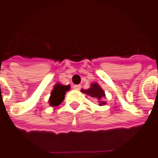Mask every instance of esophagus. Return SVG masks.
I'll return each instance as SVG.
<instances>
[{
  "instance_id": "34e87169",
  "label": "esophagus",
  "mask_w": 158,
  "mask_h": 158,
  "mask_svg": "<svg viewBox=\"0 0 158 158\" xmlns=\"http://www.w3.org/2000/svg\"><path fill=\"white\" fill-rule=\"evenodd\" d=\"M73 88H74V89L80 90L81 89V85H74L73 86Z\"/></svg>"
}]
</instances>
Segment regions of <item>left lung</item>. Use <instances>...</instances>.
<instances>
[{"label": "left lung", "instance_id": "8db88e82", "mask_svg": "<svg viewBox=\"0 0 158 158\" xmlns=\"http://www.w3.org/2000/svg\"><path fill=\"white\" fill-rule=\"evenodd\" d=\"M81 92H82V93H85L86 94L89 95L91 97L96 99L98 101V102L100 103V106L105 105L106 102L102 101L104 98L106 97V96H105V92H104V90L102 89V88L100 87V85H99L98 83H92V84H91V87H90L89 89H81Z\"/></svg>", "mask_w": 158, "mask_h": 158}]
</instances>
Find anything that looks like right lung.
<instances>
[{
    "label": "right lung",
    "mask_w": 158,
    "mask_h": 158,
    "mask_svg": "<svg viewBox=\"0 0 158 158\" xmlns=\"http://www.w3.org/2000/svg\"><path fill=\"white\" fill-rule=\"evenodd\" d=\"M69 89H70L69 85H63L60 83H56V85L54 86L50 99H49L50 105L52 106H56L61 104V102L64 99L65 94L69 90Z\"/></svg>",
    "instance_id": "right-lung-1"
}]
</instances>
